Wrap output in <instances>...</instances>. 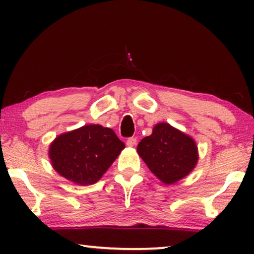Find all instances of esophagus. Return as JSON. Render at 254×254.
I'll use <instances>...</instances> for the list:
<instances>
[{
    "label": "esophagus",
    "instance_id": "obj_1",
    "mask_svg": "<svg viewBox=\"0 0 254 254\" xmlns=\"http://www.w3.org/2000/svg\"><path fill=\"white\" fill-rule=\"evenodd\" d=\"M126 144L128 147H134L135 144H136V138L135 137H128L127 141H126Z\"/></svg>",
    "mask_w": 254,
    "mask_h": 254
}]
</instances>
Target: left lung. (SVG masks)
<instances>
[{"mask_svg": "<svg viewBox=\"0 0 254 254\" xmlns=\"http://www.w3.org/2000/svg\"><path fill=\"white\" fill-rule=\"evenodd\" d=\"M137 152L154 175L165 184L178 182L194 169L197 148L193 138L162 123L142 138Z\"/></svg>", "mask_w": 254, "mask_h": 254, "instance_id": "8db88e82", "label": "left lung"}]
</instances>
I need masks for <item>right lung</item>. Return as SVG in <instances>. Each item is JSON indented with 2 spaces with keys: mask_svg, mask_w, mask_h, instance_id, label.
Segmentation results:
<instances>
[{
  "mask_svg": "<svg viewBox=\"0 0 254 254\" xmlns=\"http://www.w3.org/2000/svg\"><path fill=\"white\" fill-rule=\"evenodd\" d=\"M124 148L111 128L88 125L55 138L50 158L61 176L85 186L98 182Z\"/></svg>",
  "mask_w": 254,
  "mask_h": 254,
  "instance_id": "add662e5",
  "label": "right lung"
}]
</instances>
